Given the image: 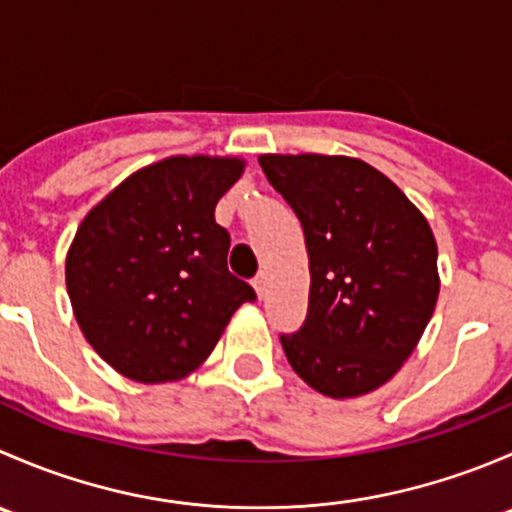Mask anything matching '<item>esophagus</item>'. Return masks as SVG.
Instances as JSON below:
<instances>
[{
  "label": "esophagus",
  "instance_id": "34e87169",
  "mask_svg": "<svg viewBox=\"0 0 512 512\" xmlns=\"http://www.w3.org/2000/svg\"><path fill=\"white\" fill-rule=\"evenodd\" d=\"M252 285H255V292H257V297H265L267 294V277H265V272H260V275L255 277V280H252Z\"/></svg>",
  "mask_w": 512,
  "mask_h": 512
}]
</instances>
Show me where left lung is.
<instances>
[{
	"instance_id": "obj_1",
	"label": "left lung",
	"mask_w": 512,
	"mask_h": 512,
	"mask_svg": "<svg viewBox=\"0 0 512 512\" xmlns=\"http://www.w3.org/2000/svg\"><path fill=\"white\" fill-rule=\"evenodd\" d=\"M304 230L309 309L280 334L292 369L319 394L352 399L391 379L438 299V250L416 205L376 168L347 156H260Z\"/></svg>"
}]
</instances>
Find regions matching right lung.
I'll return each mask as SVG.
<instances>
[{
	"label": "right lung",
	"mask_w": 512,
	"mask_h": 512,
	"mask_svg": "<svg viewBox=\"0 0 512 512\" xmlns=\"http://www.w3.org/2000/svg\"><path fill=\"white\" fill-rule=\"evenodd\" d=\"M240 158L173 156L138 170L84 218L66 289L86 342L143 384L183 379L257 294L227 270L230 235L215 205Z\"/></svg>",
	"instance_id": "obj_1"
}]
</instances>
